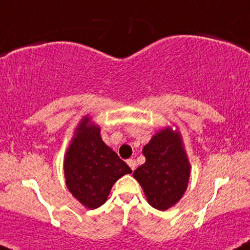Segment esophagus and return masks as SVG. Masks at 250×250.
<instances>
[{
	"mask_svg": "<svg viewBox=\"0 0 250 250\" xmlns=\"http://www.w3.org/2000/svg\"><path fill=\"white\" fill-rule=\"evenodd\" d=\"M127 164H128V165H129V167H130L131 171H134V169H135V167H136V163H135V160H134V159H128V160H127Z\"/></svg>",
	"mask_w": 250,
	"mask_h": 250,
	"instance_id": "34e87169",
	"label": "esophagus"
}]
</instances>
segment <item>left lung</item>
<instances>
[{
	"label": "left lung",
	"instance_id": "1",
	"mask_svg": "<svg viewBox=\"0 0 250 250\" xmlns=\"http://www.w3.org/2000/svg\"><path fill=\"white\" fill-rule=\"evenodd\" d=\"M146 163L134 171L149 205L165 211L180 201L188 188L190 163L178 130L158 131L142 149Z\"/></svg>",
	"mask_w": 250,
	"mask_h": 250
}]
</instances>
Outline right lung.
<instances>
[{
    "mask_svg": "<svg viewBox=\"0 0 250 250\" xmlns=\"http://www.w3.org/2000/svg\"><path fill=\"white\" fill-rule=\"evenodd\" d=\"M64 173L72 196L87 209H96L106 202L112 185L131 169L104 144L101 128L85 116L65 154Z\"/></svg>",
    "mask_w": 250,
    "mask_h": 250,
    "instance_id": "1",
    "label": "right lung"
}]
</instances>
